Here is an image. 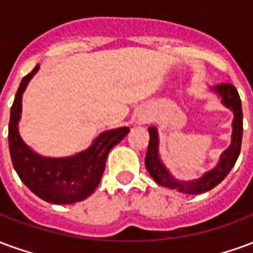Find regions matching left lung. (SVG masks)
<instances>
[{
    "label": "left lung",
    "instance_id": "obj_1",
    "mask_svg": "<svg viewBox=\"0 0 253 253\" xmlns=\"http://www.w3.org/2000/svg\"><path fill=\"white\" fill-rule=\"evenodd\" d=\"M210 90L217 94L221 103L233 112L230 145L221 153L217 165L212 169L207 170L201 177L194 179V180H179L170 173L169 169L165 167L160 157V138L157 128L153 126L149 127L150 139H149L148 153L145 157V165H146L149 175L152 176L153 180L160 186L179 191L181 194H191V195L206 192L218 186L228 176L239 159L241 139H243V110H241V100H240L239 92L230 84H219L210 88Z\"/></svg>",
    "mask_w": 253,
    "mask_h": 253
}]
</instances>
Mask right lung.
<instances>
[{"label": "right lung", "mask_w": 253, "mask_h": 253, "mask_svg": "<svg viewBox=\"0 0 253 253\" xmlns=\"http://www.w3.org/2000/svg\"><path fill=\"white\" fill-rule=\"evenodd\" d=\"M38 70L39 65L21 80L10 108L8 134L10 159L21 181L41 199L54 205L81 202L97 188L107 156L126 137L130 128L119 127L103 131L88 149L67 157H46L36 153L23 141L19 122L23 110V93Z\"/></svg>", "instance_id": "obj_1"}]
</instances>
